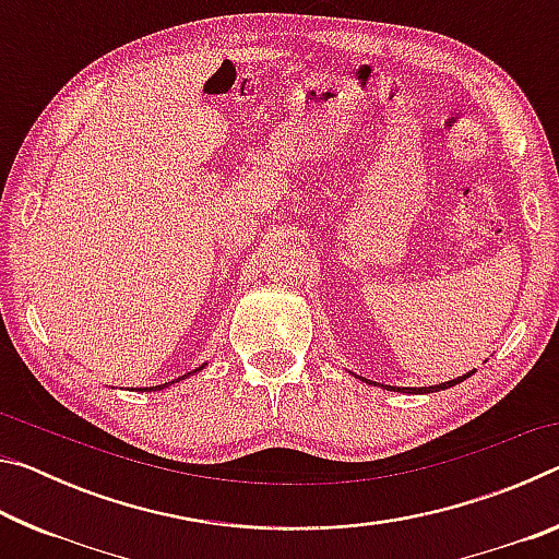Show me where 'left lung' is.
<instances>
[{
    "label": "left lung",
    "instance_id": "obj_1",
    "mask_svg": "<svg viewBox=\"0 0 559 559\" xmlns=\"http://www.w3.org/2000/svg\"><path fill=\"white\" fill-rule=\"evenodd\" d=\"M471 374H473V372L463 374V377H456V380H449V382H443V384H437V386H386V390H396V392H409V394H427V392L449 390V386H453V384L463 382V380H466V377H471Z\"/></svg>",
    "mask_w": 559,
    "mask_h": 559
}]
</instances>
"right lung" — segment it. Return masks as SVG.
Here are the masks:
<instances>
[{"mask_svg": "<svg viewBox=\"0 0 559 559\" xmlns=\"http://www.w3.org/2000/svg\"><path fill=\"white\" fill-rule=\"evenodd\" d=\"M202 367H204V365H202ZM202 367H200V370H202ZM194 372H197V370H194ZM189 374H192V372H187L185 377H189ZM163 386H165V384H159V386H150V390H163ZM145 392H147V386H145Z\"/></svg>", "mask_w": 559, "mask_h": 559, "instance_id": "right-lung-1", "label": "right lung"}]
</instances>
